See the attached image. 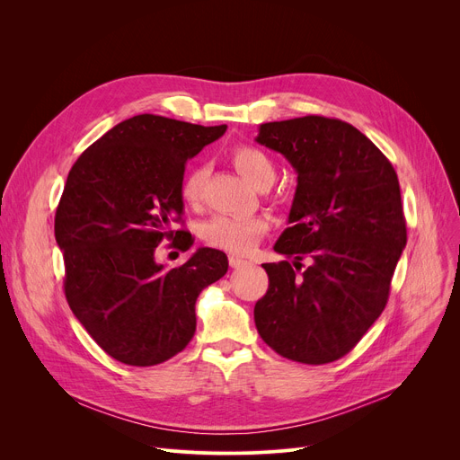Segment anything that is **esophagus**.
I'll use <instances>...</instances> for the list:
<instances>
[{"instance_id": "esophagus-1", "label": "esophagus", "mask_w": 460, "mask_h": 460, "mask_svg": "<svg viewBox=\"0 0 460 460\" xmlns=\"http://www.w3.org/2000/svg\"><path fill=\"white\" fill-rule=\"evenodd\" d=\"M229 264H231V269H240V267H246V264H250V262L238 255H229Z\"/></svg>"}]
</instances>
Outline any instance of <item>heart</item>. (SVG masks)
Wrapping results in <instances>:
<instances>
[{"instance_id":"1","label":"heart","mask_w":460,"mask_h":460,"mask_svg":"<svg viewBox=\"0 0 460 460\" xmlns=\"http://www.w3.org/2000/svg\"><path fill=\"white\" fill-rule=\"evenodd\" d=\"M231 162L236 172L257 188H267L274 181V160L255 145H236L231 151ZM203 182L205 169L199 165L190 167L181 181V198L186 205L193 207L201 201ZM267 229L269 222L261 216L217 214L205 224L203 238L214 248L233 253H248Z\"/></svg>"}]
</instances>
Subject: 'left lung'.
<instances>
[{"label": "left lung", "instance_id": "obj_1", "mask_svg": "<svg viewBox=\"0 0 460 460\" xmlns=\"http://www.w3.org/2000/svg\"><path fill=\"white\" fill-rule=\"evenodd\" d=\"M257 143L298 173L288 224L267 262L269 291L253 309L262 341L307 366L349 354L380 317L406 246L399 179L376 145L340 119L264 123ZM307 256L310 267L301 270Z\"/></svg>", "mask_w": 460, "mask_h": 460}]
</instances>
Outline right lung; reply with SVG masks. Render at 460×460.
<instances>
[{
  "label": "right lung",
  "mask_w": 460,
  "mask_h": 460,
  "mask_svg": "<svg viewBox=\"0 0 460 460\" xmlns=\"http://www.w3.org/2000/svg\"><path fill=\"white\" fill-rule=\"evenodd\" d=\"M227 130L143 113L115 125L72 165L56 210L65 296L76 319L120 364L149 367L196 333V300L227 272V255L199 248L165 270L164 240L190 250L182 222L184 165ZM180 240L177 241L176 238Z\"/></svg>",
  "instance_id": "obj_1"
}]
</instances>
